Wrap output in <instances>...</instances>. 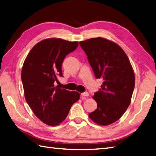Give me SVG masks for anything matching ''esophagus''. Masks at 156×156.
Returning a JSON list of instances; mask_svg holds the SVG:
<instances>
[{"instance_id": "34e87169", "label": "esophagus", "mask_w": 156, "mask_h": 156, "mask_svg": "<svg viewBox=\"0 0 156 156\" xmlns=\"http://www.w3.org/2000/svg\"><path fill=\"white\" fill-rule=\"evenodd\" d=\"M81 95L83 97H88L89 95V93L88 92H85V93H81Z\"/></svg>"}]
</instances>
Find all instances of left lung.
<instances>
[{
	"mask_svg": "<svg viewBox=\"0 0 156 156\" xmlns=\"http://www.w3.org/2000/svg\"><path fill=\"white\" fill-rule=\"evenodd\" d=\"M97 79H102L101 89L93 97L97 108L89 114L94 122L107 126L120 119L130 104L135 75L127 55L119 45L98 37L79 42Z\"/></svg>",
	"mask_w": 156,
	"mask_h": 156,
	"instance_id": "left-lung-1",
	"label": "left lung"
}]
</instances>
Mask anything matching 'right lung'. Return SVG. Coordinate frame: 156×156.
Masks as SVG:
<instances>
[{"label":"right lung","instance_id":"add662e5","mask_svg":"<svg viewBox=\"0 0 156 156\" xmlns=\"http://www.w3.org/2000/svg\"><path fill=\"white\" fill-rule=\"evenodd\" d=\"M78 41L51 37L37 43L26 56L21 77L26 101L38 119L49 126H58L66 119L80 94L54 86L62 76L66 56L77 48Z\"/></svg>","mask_w":156,"mask_h":156}]
</instances>
